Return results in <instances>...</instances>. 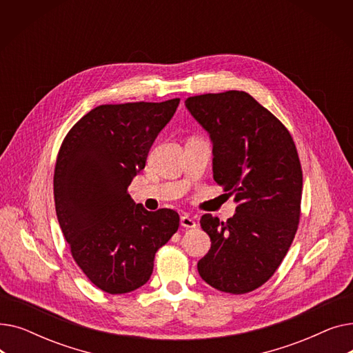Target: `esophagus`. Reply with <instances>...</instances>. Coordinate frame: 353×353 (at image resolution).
Instances as JSON below:
<instances>
[{"label": "esophagus", "mask_w": 353, "mask_h": 353, "mask_svg": "<svg viewBox=\"0 0 353 353\" xmlns=\"http://www.w3.org/2000/svg\"><path fill=\"white\" fill-rule=\"evenodd\" d=\"M180 225H181V228H184V229H196V226H197L194 219L190 217V216H183V217L180 219Z\"/></svg>", "instance_id": "1"}]
</instances>
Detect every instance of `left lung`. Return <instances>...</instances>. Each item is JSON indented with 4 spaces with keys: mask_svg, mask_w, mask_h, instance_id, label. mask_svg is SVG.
<instances>
[{
    "mask_svg": "<svg viewBox=\"0 0 353 353\" xmlns=\"http://www.w3.org/2000/svg\"><path fill=\"white\" fill-rule=\"evenodd\" d=\"M184 104L210 134L214 181L237 203L228 221L201 216L212 246L197 263L199 274L220 292H252L281 266L298 230V150L288 128L245 91L210 92Z\"/></svg>",
    "mask_w": 353,
    "mask_h": 353,
    "instance_id": "8db88e82",
    "label": "left lung"
}]
</instances>
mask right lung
Returning <instances> with one entry per match:
<instances>
[{
    "label": "right lung",
    "mask_w": 353,
    "mask_h": 353,
    "mask_svg": "<svg viewBox=\"0 0 353 353\" xmlns=\"http://www.w3.org/2000/svg\"><path fill=\"white\" fill-rule=\"evenodd\" d=\"M180 99L103 104L67 133L54 170L55 213L74 261L110 294L143 286L179 229L172 209L148 212L127 189Z\"/></svg>",
    "instance_id": "1"
}]
</instances>
